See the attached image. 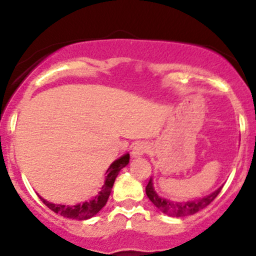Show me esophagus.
<instances>
[{
  "instance_id": "34e87169",
  "label": "esophagus",
  "mask_w": 256,
  "mask_h": 256,
  "mask_svg": "<svg viewBox=\"0 0 256 256\" xmlns=\"http://www.w3.org/2000/svg\"><path fill=\"white\" fill-rule=\"evenodd\" d=\"M149 150V146L146 142H137L134 143V146H132V156L134 158H138V156H142L144 155L146 152Z\"/></svg>"
}]
</instances>
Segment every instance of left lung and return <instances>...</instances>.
Listing matches in <instances>:
<instances>
[{"instance_id": "left-lung-1", "label": "left lung", "mask_w": 256, "mask_h": 256, "mask_svg": "<svg viewBox=\"0 0 256 256\" xmlns=\"http://www.w3.org/2000/svg\"><path fill=\"white\" fill-rule=\"evenodd\" d=\"M222 192V188H219L216 192H214L210 195L206 196V198H202L200 200H196V201H189V202H173L168 201V200L161 198L160 196L155 192L154 188H152V179L149 180L148 185L146 186V194L148 196L149 200L156 206L158 210L162 213L167 214V216H192V214L198 213V210H204V208L207 207L210 202L213 201L214 198L218 196V194Z\"/></svg>"}]
</instances>
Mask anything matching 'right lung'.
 <instances>
[{
    "instance_id": "right-lung-1",
    "label": "right lung",
    "mask_w": 256,
    "mask_h": 256,
    "mask_svg": "<svg viewBox=\"0 0 256 256\" xmlns=\"http://www.w3.org/2000/svg\"><path fill=\"white\" fill-rule=\"evenodd\" d=\"M130 160V155L125 154L118 160L114 161L112 164L110 168L107 171V177H106V182L102 186V190L100 192L98 196H95V198L91 200L89 202H84V204H78L76 206H64V204H54L50 202L46 201V200L40 198L43 201V204L52 210V212L60 216H64V218L68 219H77V220H86L91 218V216H96L102 208L104 207V204H107L108 198H110L112 188H113L114 180H116V176L120 172V170L122 167H125L128 164Z\"/></svg>"
}]
</instances>
